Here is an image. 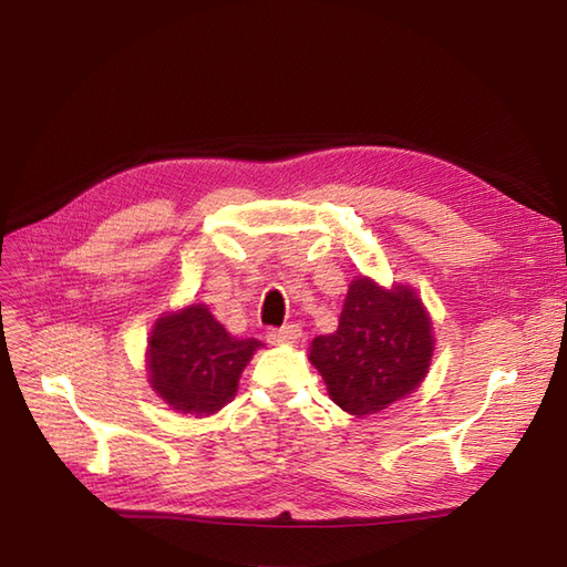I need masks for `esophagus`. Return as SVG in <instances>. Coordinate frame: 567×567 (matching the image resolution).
I'll list each match as a JSON object with an SVG mask.
<instances>
[{
	"instance_id": "obj_1",
	"label": "esophagus",
	"mask_w": 567,
	"mask_h": 567,
	"mask_svg": "<svg viewBox=\"0 0 567 567\" xmlns=\"http://www.w3.org/2000/svg\"><path fill=\"white\" fill-rule=\"evenodd\" d=\"M300 338V326L298 323H284L279 329H269L267 340L269 342H296Z\"/></svg>"
}]
</instances>
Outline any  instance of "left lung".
Segmentation results:
<instances>
[{"label":"left lung","mask_w":567,"mask_h":567,"mask_svg":"<svg viewBox=\"0 0 567 567\" xmlns=\"http://www.w3.org/2000/svg\"><path fill=\"white\" fill-rule=\"evenodd\" d=\"M431 329L414 290H383L359 277L350 284L338 331L312 340L310 362L338 406L354 416L375 414L425 379Z\"/></svg>","instance_id":"left-lung-1"}]
</instances>
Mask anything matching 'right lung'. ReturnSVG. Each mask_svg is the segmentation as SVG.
<instances>
[{
  "instance_id": "right-lung-1",
  "label": "right lung",
  "mask_w": 567,
  "mask_h": 567,
  "mask_svg": "<svg viewBox=\"0 0 567 567\" xmlns=\"http://www.w3.org/2000/svg\"><path fill=\"white\" fill-rule=\"evenodd\" d=\"M257 348L255 338L227 333L205 305H188L158 319L148 338L151 385L182 414H215L236 394L238 375Z\"/></svg>"
}]
</instances>
